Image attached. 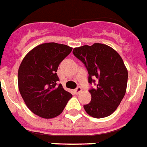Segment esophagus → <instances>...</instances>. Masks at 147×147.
Here are the masks:
<instances>
[{
  "mask_svg": "<svg viewBox=\"0 0 147 147\" xmlns=\"http://www.w3.org/2000/svg\"><path fill=\"white\" fill-rule=\"evenodd\" d=\"M75 92H76V94H79L82 92V87L81 86H78V87L75 90Z\"/></svg>",
  "mask_w": 147,
  "mask_h": 147,
  "instance_id": "34e87169",
  "label": "esophagus"
}]
</instances>
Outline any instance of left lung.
Listing matches in <instances>:
<instances>
[{
    "label": "left lung",
    "mask_w": 147,
    "mask_h": 147,
    "mask_svg": "<svg viewBox=\"0 0 147 147\" xmlns=\"http://www.w3.org/2000/svg\"><path fill=\"white\" fill-rule=\"evenodd\" d=\"M72 53L87 69L89 83L95 86L89 90L92 98L83 106L85 111L96 118L109 116L125 94L128 71L123 60L114 49L102 43L76 47Z\"/></svg>",
    "instance_id": "1"
}]
</instances>
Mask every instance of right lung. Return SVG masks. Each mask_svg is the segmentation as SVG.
Instances as JSON below:
<instances>
[{"mask_svg": "<svg viewBox=\"0 0 147 147\" xmlns=\"http://www.w3.org/2000/svg\"><path fill=\"white\" fill-rule=\"evenodd\" d=\"M67 45L47 43L36 47L19 66V92L32 113L52 118L62 112L72 95L64 90L57 75L58 66L71 52Z\"/></svg>", "mask_w": 147, "mask_h": 147, "instance_id": "obj_1", "label": "right lung"}]
</instances>
